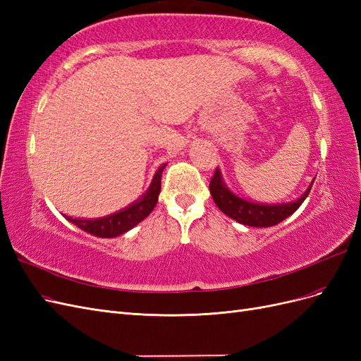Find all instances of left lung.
<instances>
[{
  "mask_svg": "<svg viewBox=\"0 0 361 361\" xmlns=\"http://www.w3.org/2000/svg\"><path fill=\"white\" fill-rule=\"evenodd\" d=\"M312 185L298 200H295L292 203L259 204L247 202L228 191L226 185L223 183L220 171L215 170L214 176L211 178L209 191L215 204L220 207V211L224 212L227 216H231L232 220L251 227H271L279 224L280 221H283L285 218H288L298 209L301 203L309 195Z\"/></svg>",
  "mask_w": 361,
  "mask_h": 361,
  "instance_id": "8db88e82",
  "label": "left lung"
}]
</instances>
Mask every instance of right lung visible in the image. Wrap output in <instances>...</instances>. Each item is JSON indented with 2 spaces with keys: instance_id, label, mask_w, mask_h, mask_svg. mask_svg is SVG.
<instances>
[{
  "instance_id": "add662e5",
  "label": "right lung",
  "mask_w": 361,
  "mask_h": 361,
  "mask_svg": "<svg viewBox=\"0 0 361 361\" xmlns=\"http://www.w3.org/2000/svg\"><path fill=\"white\" fill-rule=\"evenodd\" d=\"M164 167H166V164L158 169L149 191L137 203L130 204L126 209L113 214L110 216L97 218V220H76V218L71 216L66 218L80 228H82V231L101 238H114L130 231V228L137 226L140 221H143L157 206L158 194L161 191V174Z\"/></svg>"
}]
</instances>
